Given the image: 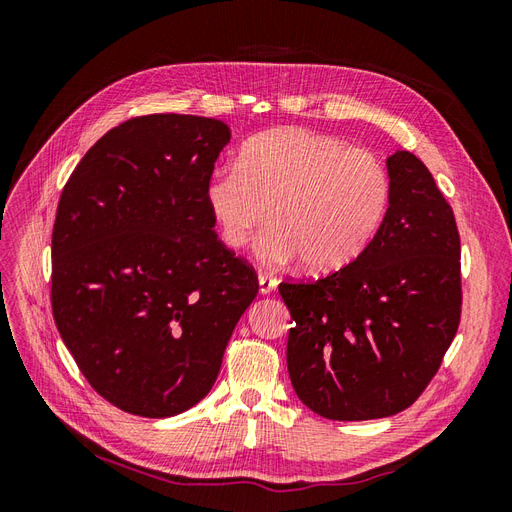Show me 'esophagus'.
Returning <instances> with one entry per match:
<instances>
[{
  "label": "esophagus",
  "instance_id": "esophagus-1",
  "mask_svg": "<svg viewBox=\"0 0 512 512\" xmlns=\"http://www.w3.org/2000/svg\"><path fill=\"white\" fill-rule=\"evenodd\" d=\"M275 286H277V280L273 275H269V273H260L258 275V288H260V294H269V292H273L275 290Z\"/></svg>",
  "mask_w": 512,
  "mask_h": 512
}]
</instances>
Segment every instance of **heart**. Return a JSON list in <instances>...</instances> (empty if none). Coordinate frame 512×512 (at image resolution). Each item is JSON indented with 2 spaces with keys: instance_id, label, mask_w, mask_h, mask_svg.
Instances as JSON below:
<instances>
[{
  "instance_id": "heart-1",
  "label": "heart",
  "mask_w": 512,
  "mask_h": 512,
  "mask_svg": "<svg viewBox=\"0 0 512 512\" xmlns=\"http://www.w3.org/2000/svg\"><path fill=\"white\" fill-rule=\"evenodd\" d=\"M391 203V177L367 149L301 128L262 132L239 164L215 170L207 205L230 250L250 243L269 218L256 254L267 265L303 258L309 271H337L361 256Z\"/></svg>"
}]
</instances>
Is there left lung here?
<instances>
[{
  "label": "left lung",
  "mask_w": 512,
  "mask_h": 512,
  "mask_svg": "<svg viewBox=\"0 0 512 512\" xmlns=\"http://www.w3.org/2000/svg\"><path fill=\"white\" fill-rule=\"evenodd\" d=\"M391 203L376 237L318 282L280 284L294 327V393L331 421L412 406L440 369L461 318V245L451 205L410 151L386 160Z\"/></svg>",
  "instance_id": "left-lung-1"
}]
</instances>
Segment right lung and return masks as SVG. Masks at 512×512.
Listing matches in <instances>:
<instances>
[{
    "label": "right lung",
    "instance_id": "obj_1",
    "mask_svg": "<svg viewBox=\"0 0 512 512\" xmlns=\"http://www.w3.org/2000/svg\"><path fill=\"white\" fill-rule=\"evenodd\" d=\"M226 123L145 115L74 168L53 226V316L87 382L123 412L175 416L218 378L254 269L215 235L207 205Z\"/></svg>",
    "mask_w": 512,
    "mask_h": 512
}]
</instances>
